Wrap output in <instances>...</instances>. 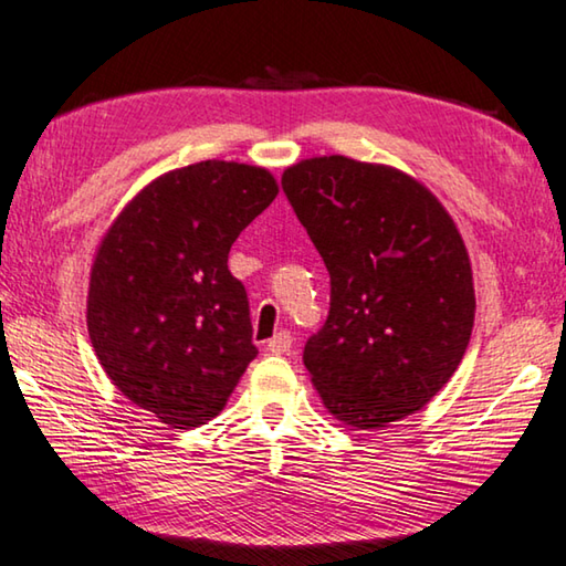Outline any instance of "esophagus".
I'll return each mask as SVG.
<instances>
[{
  "instance_id": "1",
  "label": "esophagus",
  "mask_w": 566,
  "mask_h": 566,
  "mask_svg": "<svg viewBox=\"0 0 566 566\" xmlns=\"http://www.w3.org/2000/svg\"><path fill=\"white\" fill-rule=\"evenodd\" d=\"M292 349V334L290 332H276L274 337L266 342V352L272 354H284Z\"/></svg>"
}]
</instances>
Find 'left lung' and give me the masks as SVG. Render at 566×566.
<instances>
[{
	"label": "left lung",
	"mask_w": 566,
	"mask_h": 566,
	"mask_svg": "<svg viewBox=\"0 0 566 566\" xmlns=\"http://www.w3.org/2000/svg\"><path fill=\"white\" fill-rule=\"evenodd\" d=\"M282 189L329 272V314L304 367L334 417L379 429L415 415L462 361L474 284L452 217L417 179L342 155L304 159Z\"/></svg>",
	"instance_id": "1"
}]
</instances>
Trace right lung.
<instances>
[{
  "label": "right lung",
  "instance_id": "add662e5",
  "mask_svg": "<svg viewBox=\"0 0 566 566\" xmlns=\"http://www.w3.org/2000/svg\"><path fill=\"white\" fill-rule=\"evenodd\" d=\"M276 191L262 167L197 161L142 189L102 239L92 347L112 385L169 427L217 417L256 357L244 284L227 260Z\"/></svg>",
  "mask_w": 566,
  "mask_h": 566
}]
</instances>
